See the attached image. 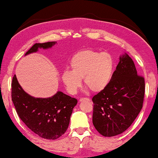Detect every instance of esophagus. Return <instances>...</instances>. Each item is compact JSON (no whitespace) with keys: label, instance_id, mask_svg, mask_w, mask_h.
Masks as SVG:
<instances>
[{"label":"esophagus","instance_id":"34e87169","mask_svg":"<svg viewBox=\"0 0 158 158\" xmlns=\"http://www.w3.org/2000/svg\"><path fill=\"white\" fill-rule=\"evenodd\" d=\"M85 100H89V98H81L79 99V101H85Z\"/></svg>","mask_w":158,"mask_h":158}]
</instances>
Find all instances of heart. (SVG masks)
Instances as JSON below:
<instances>
[{"label":"heart","mask_w":158,"mask_h":158,"mask_svg":"<svg viewBox=\"0 0 158 158\" xmlns=\"http://www.w3.org/2000/svg\"><path fill=\"white\" fill-rule=\"evenodd\" d=\"M71 71H64L62 80L69 93L76 94L81 85V79L91 91L100 92L107 87L112 77L114 62L110 54L86 49L73 56Z\"/></svg>","instance_id":"heart-1"}]
</instances>
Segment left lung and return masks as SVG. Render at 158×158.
Instances as JSON below:
<instances>
[{
    "label": "left lung",
    "mask_w": 158,
    "mask_h": 158,
    "mask_svg": "<svg viewBox=\"0 0 158 158\" xmlns=\"http://www.w3.org/2000/svg\"><path fill=\"white\" fill-rule=\"evenodd\" d=\"M144 93V78L137 74L133 60L125 54L107 87L92 98L95 129L106 137L126 131L142 109Z\"/></svg>",
    "instance_id": "8db88e82"
}]
</instances>
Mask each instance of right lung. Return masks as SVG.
<instances>
[{"instance_id": "right-lung-1", "label": "right lung", "mask_w": 158, "mask_h": 158, "mask_svg": "<svg viewBox=\"0 0 158 158\" xmlns=\"http://www.w3.org/2000/svg\"><path fill=\"white\" fill-rule=\"evenodd\" d=\"M55 41L35 44L26 55L35 52L39 48L47 49ZM11 100L21 120L35 134L45 139H58L67 131L70 117L77 100L57 92L48 98L32 97L23 90L16 75L11 81Z\"/></svg>"}]
</instances>
